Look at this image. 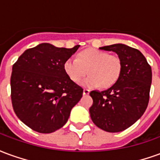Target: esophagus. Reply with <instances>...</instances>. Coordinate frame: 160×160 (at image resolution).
I'll use <instances>...</instances> for the list:
<instances>
[{"instance_id": "1", "label": "esophagus", "mask_w": 160, "mask_h": 160, "mask_svg": "<svg viewBox=\"0 0 160 160\" xmlns=\"http://www.w3.org/2000/svg\"><path fill=\"white\" fill-rule=\"evenodd\" d=\"M89 93H90V90H88V89H84L83 90L84 95H88Z\"/></svg>"}]
</instances>
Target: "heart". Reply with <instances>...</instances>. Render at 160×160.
Here are the masks:
<instances>
[{
  "mask_svg": "<svg viewBox=\"0 0 160 160\" xmlns=\"http://www.w3.org/2000/svg\"><path fill=\"white\" fill-rule=\"evenodd\" d=\"M67 75L73 82L78 83L88 73L81 85L88 88L101 86L110 88L120 78L122 64L120 57L107 51L97 49H87L78 54L77 58H68L64 62Z\"/></svg>",
  "mask_w": 160,
  "mask_h": 160,
  "instance_id": "heart-1",
  "label": "heart"
}]
</instances>
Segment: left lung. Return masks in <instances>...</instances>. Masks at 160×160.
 Segmentation results:
<instances>
[{"label":"left lung","mask_w":160,"mask_h":160,"mask_svg":"<svg viewBox=\"0 0 160 160\" xmlns=\"http://www.w3.org/2000/svg\"><path fill=\"white\" fill-rule=\"evenodd\" d=\"M99 49L117 53L122 68L111 88L91 92L93 104L89 111L97 127L117 133L127 129L144 114L149 102L152 69L141 51L132 47L117 43Z\"/></svg>","instance_id":"8db88e82"}]
</instances>
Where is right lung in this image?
<instances>
[{
  "mask_svg": "<svg viewBox=\"0 0 160 160\" xmlns=\"http://www.w3.org/2000/svg\"><path fill=\"white\" fill-rule=\"evenodd\" d=\"M41 43L26 49L13 66L11 99L16 116L32 130L49 134L63 127L83 94L70 80L64 62L76 52Z\"/></svg>",
  "mask_w": 160,
  "mask_h": 160,
  "instance_id": "right-lung-1",
  "label": "right lung"
}]
</instances>
